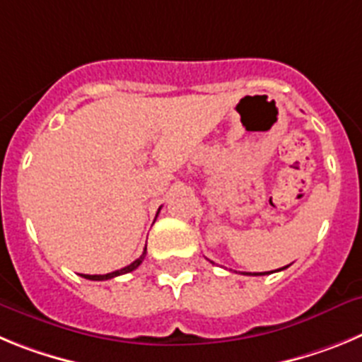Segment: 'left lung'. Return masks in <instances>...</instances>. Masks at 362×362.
<instances>
[{
	"instance_id": "1",
	"label": "left lung",
	"mask_w": 362,
	"mask_h": 362,
	"mask_svg": "<svg viewBox=\"0 0 362 362\" xmlns=\"http://www.w3.org/2000/svg\"><path fill=\"white\" fill-rule=\"evenodd\" d=\"M284 268H286V267H284ZM284 268H281V270H284ZM264 274H268V272H263V274L259 272V274H252V276H264Z\"/></svg>"
}]
</instances>
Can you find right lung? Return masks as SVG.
Listing matches in <instances>:
<instances>
[{
	"label": "right lung",
	"instance_id": "obj_1",
	"mask_svg": "<svg viewBox=\"0 0 362 362\" xmlns=\"http://www.w3.org/2000/svg\"><path fill=\"white\" fill-rule=\"evenodd\" d=\"M158 214H159V212H158ZM145 254H146V248H145V252H143V254H141V257L136 259V261H134L132 264H129V267L121 268V270L110 272V274H105V276H85V274H83V277H85V279H90V281H107V279H112V277L123 276V274H129V272L136 270V268L143 263V259H145Z\"/></svg>",
	"mask_w": 362,
	"mask_h": 362
}]
</instances>
